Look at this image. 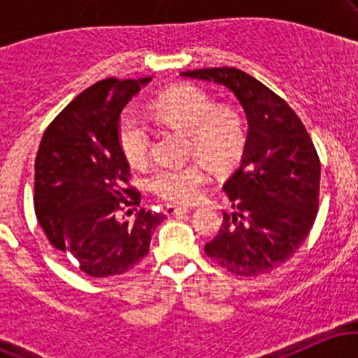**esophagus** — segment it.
Instances as JSON below:
<instances>
[{"instance_id": "34e87169", "label": "esophagus", "mask_w": 358, "mask_h": 358, "mask_svg": "<svg viewBox=\"0 0 358 358\" xmlns=\"http://www.w3.org/2000/svg\"><path fill=\"white\" fill-rule=\"evenodd\" d=\"M187 207H176V205H166L165 213L166 215H178V213H187Z\"/></svg>"}]
</instances>
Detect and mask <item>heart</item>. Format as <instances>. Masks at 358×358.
<instances>
[{"mask_svg":"<svg viewBox=\"0 0 358 358\" xmlns=\"http://www.w3.org/2000/svg\"><path fill=\"white\" fill-rule=\"evenodd\" d=\"M156 121L188 133L190 150L215 170L231 166L244 146V124L236 110L215 109V102L195 85H176L159 94L151 104ZM117 141L133 166L145 165L151 148V129L136 110L126 109L117 122ZM208 178L203 163L158 168L150 176L156 195L175 203H192L202 195Z\"/></svg>","mask_w":358,"mask_h":358,"instance_id":"1","label":"heart"}]
</instances>
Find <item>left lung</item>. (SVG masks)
<instances>
[{"label": "left lung", "instance_id": "obj_1", "mask_svg": "<svg viewBox=\"0 0 358 358\" xmlns=\"http://www.w3.org/2000/svg\"><path fill=\"white\" fill-rule=\"evenodd\" d=\"M180 76L224 85L248 117L241 165L224 183L234 212L205 252L239 276L269 273L306 241L318 212L320 158L301 119L278 94L234 67Z\"/></svg>", "mask_w": 358, "mask_h": 358}]
</instances>
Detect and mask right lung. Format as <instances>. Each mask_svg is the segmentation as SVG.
I'll list each match as a JSON object with an SVG mask.
<instances>
[{
    "mask_svg": "<svg viewBox=\"0 0 358 358\" xmlns=\"http://www.w3.org/2000/svg\"><path fill=\"white\" fill-rule=\"evenodd\" d=\"M145 79L96 82L50 122L35 159V212L50 244L76 257L82 273L109 278L136 268L150 252L151 234L165 220L141 208L129 163L117 141L121 110ZM127 213L124 214V212Z\"/></svg>",
    "mask_w": 358,
    "mask_h": 358,
    "instance_id": "obj_1",
    "label": "right lung"
}]
</instances>
